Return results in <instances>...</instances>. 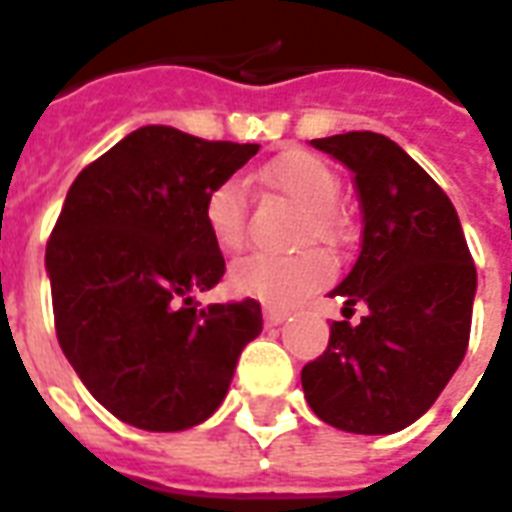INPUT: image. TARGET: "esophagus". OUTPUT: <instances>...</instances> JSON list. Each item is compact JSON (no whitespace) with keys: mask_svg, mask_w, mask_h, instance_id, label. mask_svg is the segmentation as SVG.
<instances>
[{"mask_svg":"<svg viewBox=\"0 0 512 512\" xmlns=\"http://www.w3.org/2000/svg\"><path fill=\"white\" fill-rule=\"evenodd\" d=\"M263 319H265V325H282L284 319H287V311H279V308L265 306L263 308Z\"/></svg>","mask_w":512,"mask_h":512,"instance_id":"1","label":"esophagus"}]
</instances>
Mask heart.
I'll return each mask as SVG.
<instances>
[{
	"label": "heart",
	"instance_id": "1",
	"mask_svg": "<svg viewBox=\"0 0 512 512\" xmlns=\"http://www.w3.org/2000/svg\"><path fill=\"white\" fill-rule=\"evenodd\" d=\"M260 182L298 209L292 244L338 247L346 236L335 198L341 190L338 174L311 152H287L260 169ZM204 222L222 252H239L247 244V193L239 179H222L206 193ZM330 279V263L317 249L292 255H247L230 268L233 290L268 306L287 308L308 298Z\"/></svg>",
	"mask_w": 512,
	"mask_h": 512
}]
</instances>
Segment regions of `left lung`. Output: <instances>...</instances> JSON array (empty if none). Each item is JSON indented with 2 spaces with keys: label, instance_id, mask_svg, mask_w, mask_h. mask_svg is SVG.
<instances>
[{
  "label": "left lung",
  "instance_id": "8db88e82",
  "mask_svg": "<svg viewBox=\"0 0 512 512\" xmlns=\"http://www.w3.org/2000/svg\"><path fill=\"white\" fill-rule=\"evenodd\" d=\"M349 166L360 195L362 244L330 295L368 314L330 325L322 357L300 370L311 411L330 427L389 435L427 413L464 360L475 263L443 187L373 131L311 139ZM343 308V311H349Z\"/></svg>",
  "mask_w": 512,
  "mask_h": 512
}]
</instances>
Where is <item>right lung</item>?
Listing matches in <instances>:
<instances>
[{"label": "right lung", "mask_w": 512, "mask_h": 512, "mask_svg": "<svg viewBox=\"0 0 512 512\" xmlns=\"http://www.w3.org/2000/svg\"><path fill=\"white\" fill-rule=\"evenodd\" d=\"M257 150L144 126L66 193L45 249L58 343L85 389L131 427L177 432L209 419L263 330L257 300L201 308L190 298L225 273L206 193Z\"/></svg>", "instance_id": "right-lung-1"}]
</instances>
